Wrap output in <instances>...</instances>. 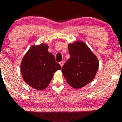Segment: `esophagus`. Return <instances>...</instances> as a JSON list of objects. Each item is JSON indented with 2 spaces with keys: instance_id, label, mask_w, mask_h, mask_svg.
I'll list each match as a JSON object with an SVG mask.
<instances>
[{
  "instance_id": "obj_1",
  "label": "esophagus",
  "mask_w": 122,
  "mask_h": 122,
  "mask_svg": "<svg viewBox=\"0 0 122 122\" xmlns=\"http://www.w3.org/2000/svg\"><path fill=\"white\" fill-rule=\"evenodd\" d=\"M63 64H64L63 61H61V62L59 63V65H61V67H62L63 66Z\"/></svg>"
}]
</instances>
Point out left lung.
I'll list each match as a JSON object with an SVG mask.
<instances>
[{"label": "left lung", "mask_w": 122, "mask_h": 122, "mask_svg": "<svg viewBox=\"0 0 122 122\" xmlns=\"http://www.w3.org/2000/svg\"><path fill=\"white\" fill-rule=\"evenodd\" d=\"M68 49L70 57L63 66L61 71L71 87L81 88L95 78L99 61L96 55L81 41L69 44Z\"/></svg>", "instance_id": "left-lung-1"}]
</instances>
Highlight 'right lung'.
<instances>
[{
  "mask_svg": "<svg viewBox=\"0 0 122 122\" xmlns=\"http://www.w3.org/2000/svg\"><path fill=\"white\" fill-rule=\"evenodd\" d=\"M49 46L42 43L30 47L22 59L20 71L23 80L36 90H42L49 86L53 74L61 66L55 56L48 52Z\"/></svg>",
  "mask_w": 122,
  "mask_h": 122,
  "instance_id": "right-lung-1",
  "label": "right lung"
}]
</instances>
